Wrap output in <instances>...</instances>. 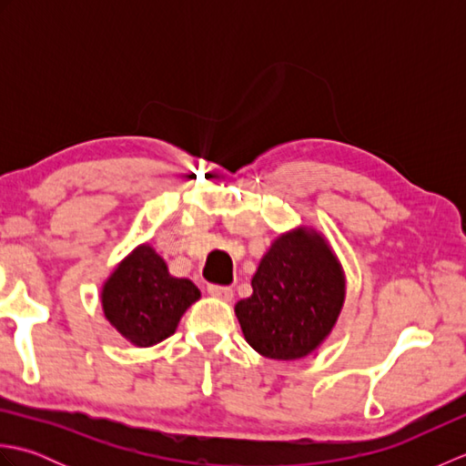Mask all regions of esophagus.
Instances as JSON below:
<instances>
[{
	"label": "esophagus",
	"mask_w": 466,
	"mask_h": 466,
	"mask_svg": "<svg viewBox=\"0 0 466 466\" xmlns=\"http://www.w3.org/2000/svg\"><path fill=\"white\" fill-rule=\"evenodd\" d=\"M208 294L214 296V299H220V300L230 302V300H232V296H234V290L230 289V286H218V284H210V286H208Z\"/></svg>",
	"instance_id": "esophagus-1"
}]
</instances>
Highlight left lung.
Listing matches in <instances>:
<instances>
[{
    "instance_id": "obj_1",
    "label": "left lung",
    "mask_w": 466,
    "mask_h": 466,
    "mask_svg": "<svg viewBox=\"0 0 466 466\" xmlns=\"http://www.w3.org/2000/svg\"><path fill=\"white\" fill-rule=\"evenodd\" d=\"M346 294L344 270L314 228L280 234L252 276V296L234 306L244 339L272 360H299L326 340Z\"/></svg>"
}]
</instances>
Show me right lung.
Wrapping results in <instances>:
<instances>
[{
	"label": "right lung",
	"mask_w": 466,
	"mask_h": 466,
	"mask_svg": "<svg viewBox=\"0 0 466 466\" xmlns=\"http://www.w3.org/2000/svg\"><path fill=\"white\" fill-rule=\"evenodd\" d=\"M100 299L106 320L127 342L147 349L176 332L200 290L192 280L167 272L162 256L146 242L116 266Z\"/></svg>",
	"instance_id": "add662e5"
}]
</instances>
